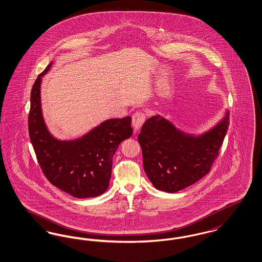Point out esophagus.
<instances>
[{
  "mask_svg": "<svg viewBox=\"0 0 262 262\" xmlns=\"http://www.w3.org/2000/svg\"><path fill=\"white\" fill-rule=\"evenodd\" d=\"M144 122H145V114L143 112L138 111L133 115V126L135 127L136 130H138Z\"/></svg>",
  "mask_w": 262,
  "mask_h": 262,
  "instance_id": "obj_1",
  "label": "esophagus"
}]
</instances>
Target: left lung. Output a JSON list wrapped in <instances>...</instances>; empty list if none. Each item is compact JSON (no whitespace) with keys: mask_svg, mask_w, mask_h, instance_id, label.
Here are the masks:
<instances>
[{"mask_svg":"<svg viewBox=\"0 0 262 262\" xmlns=\"http://www.w3.org/2000/svg\"><path fill=\"white\" fill-rule=\"evenodd\" d=\"M228 126V110L219 124L200 136L182 132L162 116L149 118L138 142L144 171L153 186L176 193L204 178L219 157Z\"/></svg>","mask_w":262,"mask_h":262,"instance_id":"obj_1","label":"left lung"}]
</instances>
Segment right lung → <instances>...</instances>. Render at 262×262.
I'll list each match as a JSON object with an SVG mask.
<instances>
[{"label": "right lung", "instance_id": "add662e5", "mask_svg": "<svg viewBox=\"0 0 262 262\" xmlns=\"http://www.w3.org/2000/svg\"><path fill=\"white\" fill-rule=\"evenodd\" d=\"M52 65L38 76L32 88L28 117L32 145L43 174L55 187L75 198L97 197L109 186L117 148L133 135L132 118L106 120L73 140L55 138L46 126L41 104L42 77Z\"/></svg>", "mask_w": 262, "mask_h": 262}]
</instances>
